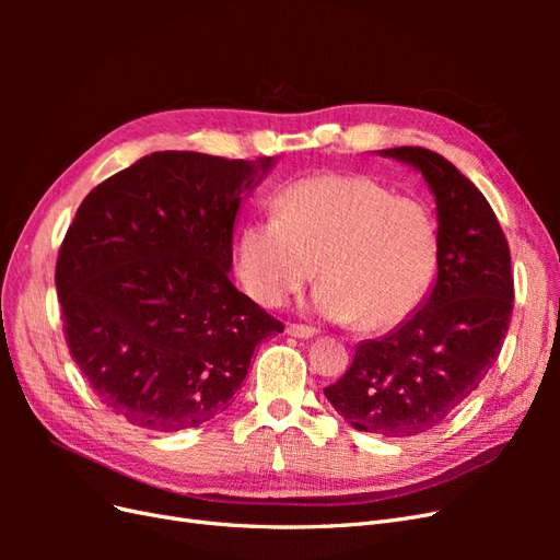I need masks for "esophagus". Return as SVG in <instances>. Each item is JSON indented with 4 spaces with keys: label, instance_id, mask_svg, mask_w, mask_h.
<instances>
[{
    "label": "esophagus",
    "instance_id": "34e87169",
    "mask_svg": "<svg viewBox=\"0 0 560 560\" xmlns=\"http://www.w3.org/2000/svg\"><path fill=\"white\" fill-rule=\"evenodd\" d=\"M287 334L294 338H313V336H317V329L308 327V325H287Z\"/></svg>",
    "mask_w": 560,
    "mask_h": 560
}]
</instances>
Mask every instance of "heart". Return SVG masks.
I'll return each instance as SVG.
<instances>
[{
  "label": "heart",
  "instance_id": "heart-1",
  "mask_svg": "<svg viewBox=\"0 0 560 560\" xmlns=\"http://www.w3.org/2000/svg\"><path fill=\"white\" fill-rule=\"evenodd\" d=\"M273 214L252 219L235 243V278L259 306L278 308L301 290L313 261V306L336 322L395 329L425 299L439 229L420 200L366 175L319 173L282 184Z\"/></svg>",
  "mask_w": 560,
  "mask_h": 560
}]
</instances>
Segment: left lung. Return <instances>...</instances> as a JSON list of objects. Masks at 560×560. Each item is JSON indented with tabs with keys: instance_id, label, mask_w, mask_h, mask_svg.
<instances>
[{
	"instance_id": "1",
	"label": "left lung",
	"mask_w": 560,
	"mask_h": 560,
	"mask_svg": "<svg viewBox=\"0 0 560 560\" xmlns=\"http://www.w3.org/2000/svg\"><path fill=\"white\" fill-rule=\"evenodd\" d=\"M428 182L439 259L428 299L399 327L354 348L325 397L348 425L389 439L444 422L486 378L514 308L512 257L493 208L457 167L422 147L381 149Z\"/></svg>"
}]
</instances>
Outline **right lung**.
<instances>
[{"instance_id":"add662e5","label":"right lung","mask_w":560,"mask_h":560,"mask_svg":"<svg viewBox=\"0 0 560 560\" xmlns=\"http://www.w3.org/2000/svg\"><path fill=\"white\" fill-rule=\"evenodd\" d=\"M273 163L156 151L79 206L56 266L67 348L130 425L200 428L284 329L229 280L235 214Z\"/></svg>"}]
</instances>
